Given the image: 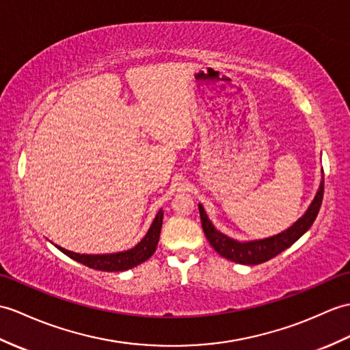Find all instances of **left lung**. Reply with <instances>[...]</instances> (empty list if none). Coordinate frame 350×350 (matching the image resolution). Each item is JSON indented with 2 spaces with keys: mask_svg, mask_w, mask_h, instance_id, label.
I'll use <instances>...</instances> for the list:
<instances>
[{
  "mask_svg": "<svg viewBox=\"0 0 350 350\" xmlns=\"http://www.w3.org/2000/svg\"><path fill=\"white\" fill-rule=\"evenodd\" d=\"M322 198H323V180L321 182L319 191L316 193L314 200L312 201L310 207L307 208V212L299 217L298 221L291 226V228L278 235H273V237L254 240V241H237L226 237L225 234L219 232L213 226V224L208 221V217L204 212V207L198 204V208H200L202 230H204L208 243L212 245V247L217 252L219 255L237 264L256 265V264H262L274 256H278L280 252L294 245V243L301 237L308 228H310L316 216L319 213Z\"/></svg>",
  "mask_w": 350,
  "mask_h": 350,
  "instance_id": "8db88e82",
  "label": "left lung"
}]
</instances>
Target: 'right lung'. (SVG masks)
Instances as JSON below:
<instances>
[{
    "label": "right lung",
    "instance_id": "right-lung-1",
    "mask_svg": "<svg viewBox=\"0 0 350 350\" xmlns=\"http://www.w3.org/2000/svg\"><path fill=\"white\" fill-rule=\"evenodd\" d=\"M162 217H164V213H162V210H159L155 219H153L148 234L143 237V240L133 249L125 250V252H118V254H109V255H80L59 246L56 247H58L62 254L70 256L71 259H75V261L83 264L89 268H94V270L125 271V270H129V268L137 267L138 264L148 261V259L153 255V252L157 250L161 226H162Z\"/></svg>",
    "mask_w": 350,
    "mask_h": 350
}]
</instances>
